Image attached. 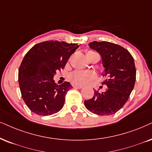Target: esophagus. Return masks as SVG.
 Wrapping results in <instances>:
<instances>
[{
    "mask_svg": "<svg viewBox=\"0 0 152 152\" xmlns=\"http://www.w3.org/2000/svg\"><path fill=\"white\" fill-rule=\"evenodd\" d=\"M73 88H77V89H81V88H83V86L74 85V86H73Z\"/></svg>",
    "mask_w": 152,
    "mask_h": 152,
    "instance_id": "obj_1",
    "label": "esophagus"
}]
</instances>
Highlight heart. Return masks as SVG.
Instances as JSON below:
<instances>
[{"mask_svg": "<svg viewBox=\"0 0 152 152\" xmlns=\"http://www.w3.org/2000/svg\"><path fill=\"white\" fill-rule=\"evenodd\" d=\"M92 52L93 51L87 52L86 55ZM95 75L93 73L80 70L75 71L69 76V79L70 81L76 85H86V84L89 83L91 80L95 79Z\"/></svg>", "mask_w": 152, "mask_h": 152, "instance_id": "1", "label": "heart"}]
</instances>
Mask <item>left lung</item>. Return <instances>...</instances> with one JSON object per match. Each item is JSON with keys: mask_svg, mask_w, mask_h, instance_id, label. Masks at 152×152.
<instances>
[{"mask_svg": "<svg viewBox=\"0 0 152 152\" xmlns=\"http://www.w3.org/2000/svg\"><path fill=\"white\" fill-rule=\"evenodd\" d=\"M102 57L107 79L102 83L107 88L99 93L94 90L93 98L85 100L84 104L93 114L108 116L124 107L133 90L136 80L134 59L128 50L117 44L107 41H93L88 44Z\"/></svg>", "mask_w": 152, "mask_h": 152, "instance_id": "left-lung-1", "label": "left lung"}]
</instances>
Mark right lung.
<instances>
[{
  "label": "right lung",
  "mask_w": 152,
  "mask_h": 152,
  "mask_svg": "<svg viewBox=\"0 0 152 152\" xmlns=\"http://www.w3.org/2000/svg\"><path fill=\"white\" fill-rule=\"evenodd\" d=\"M78 48L76 43L48 41L36 44L25 55L19 68V85L25 104L34 114L50 116L62 109L72 86L66 81L57 85L53 77Z\"/></svg>",
  "instance_id": "add662e5"
}]
</instances>
